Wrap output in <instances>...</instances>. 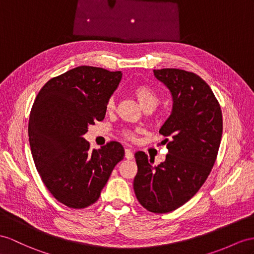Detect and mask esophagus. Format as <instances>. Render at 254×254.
Listing matches in <instances>:
<instances>
[{
    "label": "esophagus",
    "mask_w": 254,
    "mask_h": 254,
    "mask_svg": "<svg viewBox=\"0 0 254 254\" xmlns=\"http://www.w3.org/2000/svg\"><path fill=\"white\" fill-rule=\"evenodd\" d=\"M125 157L127 159H132L133 158V153H132L130 148H126V150H125Z\"/></svg>",
    "instance_id": "1"
}]
</instances>
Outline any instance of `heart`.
<instances>
[{"label": "heart", "instance_id": "heart-1", "mask_svg": "<svg viewBox=\"0 0 254 254\" xmlns=\"http://www.w3.org/2000/svg\"><path fill=\"white\" fill-rule=\"evenodd\" d=\"M131 94L134 96L135 99H137L138 102L141 104V107L144 110L155 108L158 102V96L156 94V91L145 84L134 85L131 88ZM114 108L115 98L113 96H111L106 103V109L108 112H111V111L114 110ZM123 133L127 139L134 138V133L130 130H125Z\"/></svg>", "mask_w": 254, "mask_h": 254}]
</instances>
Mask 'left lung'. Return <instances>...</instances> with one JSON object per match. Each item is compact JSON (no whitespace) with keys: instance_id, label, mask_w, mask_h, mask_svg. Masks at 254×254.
Returning <instances> with one entry per match:
<instances>
[{"instance_id":"obj_1","label":"left lung","mask_w":254,"mask_h":254,"mask_svg":"<svg viewBox=\"0 0 254 254\" xmlns=\"http://www.w3.org/2000/svg\"><path fill=\"white\" fill-rule=\"evenodd\" d=\"M172 96V111L160 128L166 160L153 166L144 152L134 154L138 172L133 190L147 211H174L205 183L218 156L223 130L221 107L209 85L193 72L154 70Z\"/></svg>"}]
</instances>
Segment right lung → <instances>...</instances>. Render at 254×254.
Listing matches in <instances>:
<instances>
[{
    "label": "right lung",
    "instance_id": "right-lung-1",
    "mask_svg": "<svg viewBox=\"0 0 254 254\" xmlns=\"http://www.w3.org/2000/svg\"><path fill=\"white\" fill-rule=\"evenodd\" d=\"M122 75L80 65L49 79L35 98L28 127L31 153L49 193L66 207L96 202L125 155L119 142L90 151L83 138L89 125L104 119L106 103Z\"/></svg>",
    "mask_w": 254,
    "mask_h": 254
}]
</instances>
